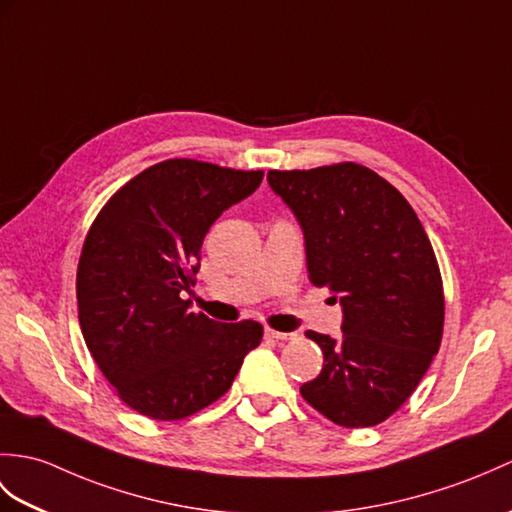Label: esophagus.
I'll list each match as a JSON object with an SVG mask.
<instances>
[{"mask_svg": "<svg viewBox=\"0 0 512 512\" xmlns=\"http://www.w3.org/2000/svg\"><path fill=\"white\" fill-rule=\"evenodd\" d=\"M266 338H272V340H292V338H296V334L294 331H277V329H270V327H266Z\"/></svg>", "mask_w": 512, "mask_h": 512, "instance_id": "esophagus-1", "label": "esophagus"}]
</instances>
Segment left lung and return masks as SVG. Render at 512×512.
<instances>
[{
    "instance_id": "obj_1",
    "label": "left lung",
    "mask_w": 512,
    "mask_h": 512,
    "mask_svg": "<svg viewBox=\"0 0 512 512\" xmlns=\"http://www.w3.org/2000/svg\"><path fill=\"white\" fill-rule=\"evenodd\" d=\"M301 224L307 272L342 307V336L307 331L325 355L303 399L342 427L386 421L441 347L445 299L432 244L395 187L358 163L268 172Z\"/></svg>"
}]
</instances>
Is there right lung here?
I'll list each match as a JSON object with an SVG mask.
<instances>
[{
	"mask_svg": "<svg viewBox=\"0 0 512 512\" xmlns=\"http://www.w3.org/2000/svg\"><path fill=\"white\" fill-rule=\"evenodd\" d=\"M264 172L170 159L137 174L91 224L78 261L82 336L117 395L144 417L185 419L220 399L264 336L255 320L189 310L200 246Z\"/></svg>",
	"mask_w": 512,
	"mask_h": 512,
	"instance_id": "right-lung-1",
	"label": "right lung"
}]
</instances>
